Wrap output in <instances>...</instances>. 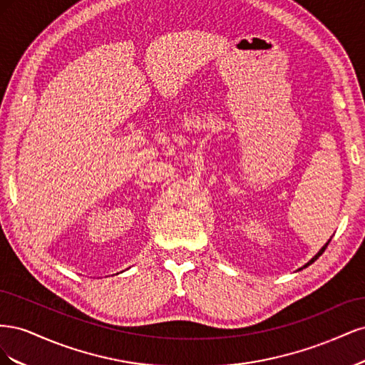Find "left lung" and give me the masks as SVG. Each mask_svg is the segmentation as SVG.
<instances>
[{
    "instance_id": "8db88e82",
    "label": "left lung",
    "mask_w": 365,
    "mask_h": 365,
    "mask_svg": "<svg viewBox=\"0 0 365 365\" xmlns=\"http://www.w3.org/2000/svg\"><path fill=\"white\" fill-rule=\"evenodd\" d=\"M330 239H332V237H330ZM330 239H329V240H327V242H326V245H324V247H323V248H322V250H319V251H318V252H317V254H315V256H314V257H312V259H311V260H309V262H307V263H306V264H303V267H302V268H300V269H298V271H302V269H304V268H307V267H309V264H312V263H314V262H315V260H317V259H318V257H319V256H322V254H323V252H324V250H326V248H327V245H329V242H330Z\"/></svg>"
}]
</instances>
